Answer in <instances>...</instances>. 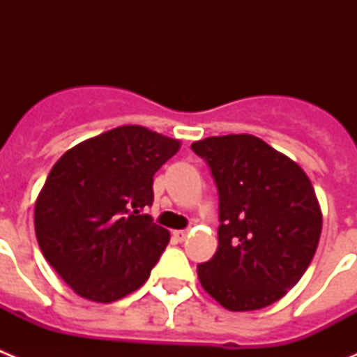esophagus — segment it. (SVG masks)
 Wrapping results in <instances>:
<instances>
[{
    "label": "esophagus",
    "mask_w": 357,
    "mask_h": 357,
    "mask_svg": "<svg viewBox=\"0 0 357 357\" xmlns=\"http://www.w3.org/2000/svg\"><path fill=\"white\" fill-rule=\"evenodd\" d=\"M173 236L176 238V241H184V239L188 238V230H175V232H173Z\"/></svg>",
    "instance_id": "34e87169"
}]
</instances>
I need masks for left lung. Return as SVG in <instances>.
Returning <instances> with one entry per match:
<instances>
[{"instance_id":"1","label":"left lung","mask_w":357,"mask_h":357,"mask_svg":"<svg viewBox=\"0 0 357 357\" xmlns=\"http://www.w3.org/2000/svg\"><path fill=\"white\" fill-rule=\"evenodd\" d=\"M218 188V250L198 264L202 286L225 309L273 304L313 261L321 213L311 181L259 137L230 134L191 144Z\"/></svg>"}]
</instances>
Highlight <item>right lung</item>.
Wrapping results in <instances>:
<instances>
[{
    "label": "right lung",
    "mask_w": 357,
    "mask_h": 357,
    "mask_svg": "<svg viewBox=\"0 0 357 357\" xmlns=\"http://www.w3.org/2000/svg\"><path fill=\"white\" fill-rule=\"evenodd\" d=\"M178 148L176 139L125 125L56 160L37 198L36 236L73 291L109 304L146 282L169 232L143 209L153 204V175Z\"/></svg>",
    "instance_id": "add662e5"
}]
</instances>
